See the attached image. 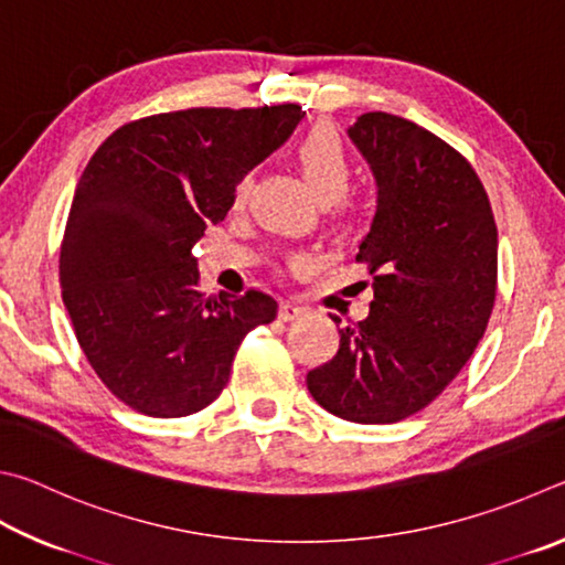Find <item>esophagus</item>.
<instances>
[{
    "label": "esophagus",
    "mask_w": 565,
    "mask_h": 565,
    "mask_svg": "<svg viewBox=\"0 0 565 565\" xmlns=\"http://www.w3.org/2000/svg\"><path fill=\"white\" fill-rule=\"evenodd\" d=\"M305 312H308V308H305V305L295 302V300H285V302H280V310H277V318H280L282 322H290V320H298L300 315H305Z\"/></svg>",
    "instance_id": "1"
}]
</instances>
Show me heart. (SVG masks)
I'll return each mask as SVG.
<instances>
[{
	"mask_svg": "<svg viewBox=\"0 0 565 565\" xmlns=\"http://www.w3.org/2000/svg\"><path fill=\"white\" fill-rule=\"evenodd\" d=\"M295 158H298L300 171L305 181L318 195L320 203H334L340 201L342 193L348 191L352 178V163L350 156L344 151L338 131L332 126H312L302 141L295 148ZM250 185V175H241L233 185V198L243 201Z\"/></svg>",
	"mask_w": 565,
	"mask_h": 565,
	"instance_id": "obj_1",
	"label": "heart"
}]
</instances>
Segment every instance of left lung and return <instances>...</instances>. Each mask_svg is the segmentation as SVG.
Instances as JSON below:
<instances>
[{
    "label": "left lung",
    "instance_id": "obj_1",
    "mask_svg": "<svg viewBox=\"0 0 565 565\" xmlns=\"http://www.w3.org/2000/svg\"><path fill=\"white\" fill-rule=\"evenodd\" d=\"M348 134L377 181L358 253L374 300L308 372V390L340 419L394 424L437 399L477 350L497 300L499 235L477 171L439 136L384 111Z\"/></svg>",
    "mask_w": 565,
    "mask_h": 565
}]
</instances>
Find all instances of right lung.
Returning a JSON list of instances; mask_svg holds the SVG:
<instances>
[{"label":"right lung","instance_id":"obj_1","mask_svg":"<svg viewBox=\"0 0 565 565\" xmlns=\"http://www.w3.org/2000/svg\"><path fill=\"white\" fill-rule=\"evenodd\" d=\"M298 104L185 108L124 124L78 178L58 282L76 340L114 397L148 417L205 409L247 332L275 320L260 290H198L193 245L233 185L288 141Z\"/></svg>","mask_w":565,"mask_h":565}]
</instances>
